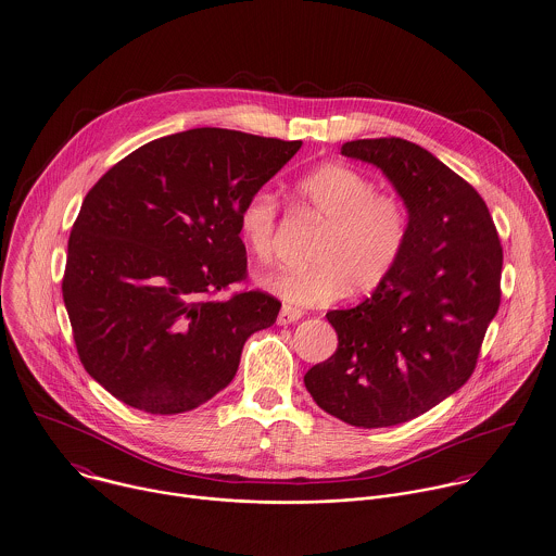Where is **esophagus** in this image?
<instances>
[{"instance_id":"34e87169","label":"esophagus","mask_w":556,"mask_h":556,"mask_svg":"<svg viewBox=\"0 0 556 556\" xmlns=\"http://www.w3.org/2000/svg\"><path fill=\"white\" fill-rule=\"evenodd\" d=\"M298 319H302V311L294 308V306H283L279 317H277V324L279 326H288V324H294Z\"/></svg>"}]
</instances>
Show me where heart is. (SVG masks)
<instances>
[{
    "label": "heart",
    "mask_w": 556,
    "mask_h": 556,
    "mask_svg": "<svg viewBox=\"0 0 556 556\" xmlns=\"http://www.w3.org/2000/svg\"><path fill=\"white\" fill-rule=\"evenodd\" d=\"M302 205L319 218L321 232L308 266L281 268L262 279L273 294L298 306L327 304L340 295L374 292L405 254L409 241L407 205L378 193L374 178L344 164H326L295 185ZM277 203L268 193H254L241 205L239 235L258 262L275 252Z\"/></svg>",
    "instance_id": "b5f03b06"
}]
</instances>
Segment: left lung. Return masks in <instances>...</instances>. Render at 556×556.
I'll return each mask as SVG.
<instances>
[{
	"label": "left lung",
	"instance_id": "left-lung-1",
	"mask_svg": "<svg viewBox=\"0 0 556 556\" xmlns=\"http://www.w3.org/2000/svg\"><path fill=\"white\" fill-rule=\"evenodd\" d=\"M340 153L384 172L407 205L409 241L369 298L327 313L338 349L304 384L346 425H401L472 376L500 306L502 245L483 197L422 147L363 138Z\"/></svg>",
	"mask_w": 556,
	"mask_h": 556
}]
</instances>
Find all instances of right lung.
<instances>
[{
	"instance_id": "add662e5",
	"label": "right lung",
	"mask_w": 556,
	"mask_h": 556,
	"mask_svg": "<svg viewBox=\"0 0 556 556\" xmlns=\"http://www.w3.org/2000/svg\"><path fill=\"white\" fill-rule=\"evenodd\" d=\"M302 140L195 128L113 165L71 229L63 298L86 371L126 405L172 416L237 374L245 340L277 321L248 277L239 212Z\"/></svg>"
}]
</instances>
